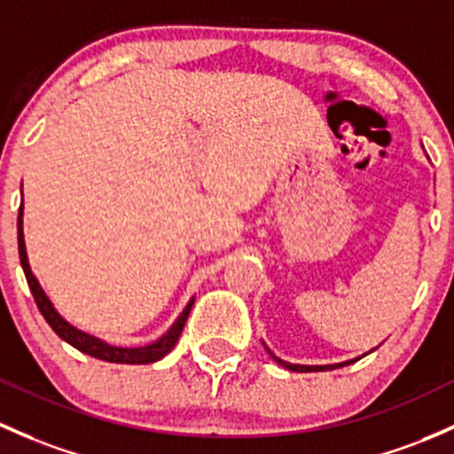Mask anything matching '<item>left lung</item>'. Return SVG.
I'll list each match as a JSON object with an SVG mask.
<instances>
[{"instance_id": "left-lung-1", "label": "left lung", "mask_w": 454, "mask_h": 454, "mask_svg": "<svg viewBox=\"0 0 454 454\" xmlns=\"http://www.w3.org/2000/svg\"><path fill=\"white\" fill-rule=\"evenodd\" d=\"M267 352H270V348H267ZM270 356L276 361V364L287 367V370H291V372H324V370H335V367H343V365L352 364V361H346V364H335V365H295V364H287V361L278 359L274 352H270Z\"/></svg>"}]
</instances>
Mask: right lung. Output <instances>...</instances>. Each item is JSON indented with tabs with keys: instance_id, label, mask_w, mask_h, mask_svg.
<instances>
[{
	"instance_id": "obj_1",
	"label": "right lung",
	"mask_w": 454,
	"mask_h": 454,
	"mask_svg": "<svg viewBox=\"0 0 454 454\" xmlns=\"http://www.w3.org/2000/svg\"><path fill=\"white\" fill-rule=\"evenodd\" d=\"M23 204L19 207V217H17V237H19V259H21V267H23V274H26L27 285H30L32 295H35V302L41 311L45 322L54 328L56 335L60 340H65L67 343H71L74 348H78L80 352L84 355L95 356V359H102L108 361V364H130V365H141V364H154V361L163 359L167 352L176 346V341L180 340V333H183L184 322H187L191 307H193L195 300L191 298L189 304L184 307V311L178 315L174 324H171L169 331L165 333L163 337H159L154 343H147V346L141 348H119V346H111V343L98 340V337L89 335V333L78 331L75 326H71L67 319L60 317V313L56 311L54 304L50 302V298L45 295L38 280L32 274L30 263H27V254H26V241H23Z\"/></svg>"
}]
</instances>
